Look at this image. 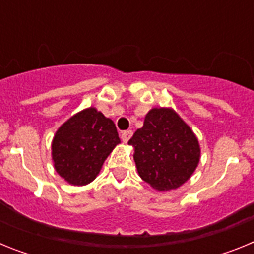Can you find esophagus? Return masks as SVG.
Masks as SVG:
<instances>
[{"instance_id":"1","label":"esophagus","mask_w":254,"mask_h":254,"mask_svg":"<svg viewBox=\"0 0 254 254\" xmlns=\"http://www.w3.org/2000/svg\"><path fill=\"white\" fill-rule=\"evenodd\" d=\"M131 136H132V131H129V129L121 132V138H122L123 142H127V141L131 138Z\"/></svg>"}]
</instances>
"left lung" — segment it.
<instances>
[{
  "label": "left lung",
  "mask_w": 254,
  "mask_h": 254,
  "mask_svg": "<svg viewBox=\"0 0 254 254\" xmlns=\"http://www.w3.org/2000/svg\"><path fill=\"white\" fill-rule=\"evenodd\" d=\"M129 145L143 181L159 190L178 188L188 181L199 161V145L192 129L172 109L154 108Z\"/></svg>",
  "instance_id": "8db88e82"
}]
</instances>
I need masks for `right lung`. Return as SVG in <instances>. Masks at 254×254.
<instances>
[{
  "mask_svg": "<svg viewBox=\"0 0 254 254\" xmlns=\"http://www.w3.org/2000/svg\"><path fill=\"white\" fill-rule=\"evenodd\" d=\"M121 142L116 125L95 108L80 112L56 132L52 158L62 178L73 186L90 183L116 145Z\"/></svg>",
  "mask_w": 254,
  "mask_h": 254,
  "instance_id": "add662e5",
  "label": "right lung"
}]
</instances>
